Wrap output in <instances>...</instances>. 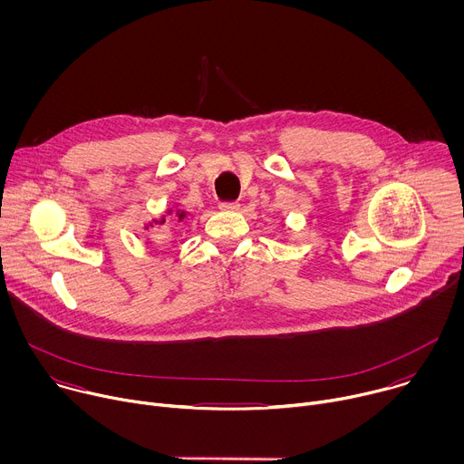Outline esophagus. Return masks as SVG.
Wrapping results in <instances>:
<instances>
[{
    "label": "esophagus",
    "mask_w": 464,
    "mask_h": 464,
    "mask_svg": "<svg viewBox=\"0 0 464 464\" xmlns=\"http://www.w3.org/2000/svg\"><path fill=\"white\" fill-rule=\"evenodd\" d=\"M222 211H237L238 208H240V204L238 202H220V206H218Z\"/></svg>",
    "instance_id": "34e87169"
}]
</instances>
